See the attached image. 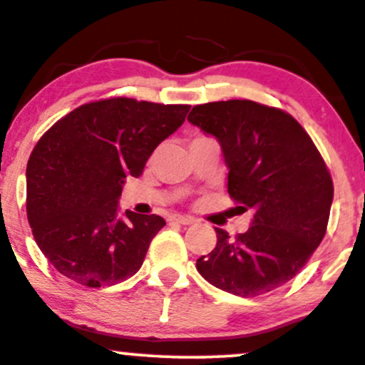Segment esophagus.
<instances>
[{
	"label": "esophagus",
	"instance_id": "1",
	"mask_svg": "<svg viewBox=\"0 0 365 365\" xmlns=\"http://www.w3.org/2000/svg\"><path fill=\"white\" fill-rule=\"evenodd\" d=\"M170 220L175 221V223H180V225H194L195 223V217L182 216V215H173Z\"/></svg>",
	"mask_w": 365,
	"mask_h": 365
}]
</instances>
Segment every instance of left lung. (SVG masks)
I'll return each instance as SVG.
<instances>
[{"mask_svg": "<svg viewBox=\"0 0 365 365\" xmlns=\"http://www.w3.org/2000/svg\"><path fill=\"white\" fill-rule=\"evenodd\" d=\"M187 120L220 142L228 194L254 211L252 226L237 238L216 228L217 244L197 259V271L238 297L276 290L326 233L333 180L319 150L293 116L249 99L199 104Z\"/></svg>", "mask_w": 365, "mask_h": 365, "instance_id": "left-lung-1", "label": "left lung"}]
</instances>
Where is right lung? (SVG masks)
<instances>
[{
  "mask_svg": "<svg viewBox=\"0 0 365 365\" xmlns=\"http://www.w3.org/2000/svg\"><path fill=\"white\" fill-rule=\"evenodd\" d=\"M187 104L128 98L87 103L41 137L27 163V217L54 269L89 288L140 269L166 221L125 211L127 177H140L153 150L185 121Z\"/></svg>",
  "mask_w": 365,
  "mask_h": 365,
  "instance_id": "right-lung-1",
  "label": "right lung"
}]
</instances>
